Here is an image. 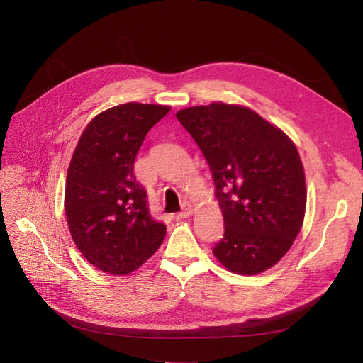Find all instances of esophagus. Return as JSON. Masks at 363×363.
<instances>
[{"mask_svg": "<svg viewBox=\"0 0 363 363\" xmlns=\"http://www.w3.org/2000/svg\"><path fill=\"white\" fill-rule=\"evenodd\" d=\"M192 206H184V208H183V211L182 212H179L177 213V219H184V218H188V216H191L192 215Z\"/></svg>", "mask_w": 363, "mask_h": 363, "instance_id": "34e87169", "label": "esophagus"}]
</instances>
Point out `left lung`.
Listing matches in <instances>:
<instances>
[{
    "label": "left lung",
    "instance_id": "left-lung-1",
    "mask_svg": "<svg viewBox=\"0 0 363 363\" xmlns=\"http://www.w3.org/2000/svg\"><path fill=\"white\" fill-rule=\"evenodd\" d=\"M212 171L224 216L215 257L259 274L286 255L306 211L304 169L294 142L251 108L212 103L177 112Z\"/></svg>",
    "mask_w": 363,
    "mask_h": 363
}]
</instances>
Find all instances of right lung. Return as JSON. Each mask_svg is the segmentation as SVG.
Wrapping results in <instances>:
<instances>
[{"mask_svg": "<svg viewBox=\"0 0 363 363\" xmlns=\"http://www.w3.org/2000/svg\"><path fill=\"white\" fill-rule=\"evenodd\" d=\"M168 106L125 103L96 115L75 147L65 212L77 248L107 274H128L155 255L167 233L148 208L135 159Z\"/></svg>", "mask_w": 363, "mask_h": 363, "instance_id": "obj_1", "label": "right lung"}]
</instances>
